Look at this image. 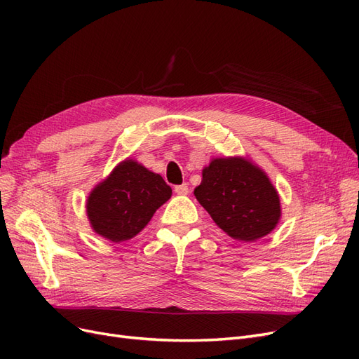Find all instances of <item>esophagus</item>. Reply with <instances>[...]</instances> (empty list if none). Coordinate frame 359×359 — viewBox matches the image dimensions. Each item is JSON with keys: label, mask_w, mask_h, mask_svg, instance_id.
Returning a JSON list of instances; mask_svg holds the SVG:
<instances>
[{"label": "esophagus", "mask_w": 359, "mask_h": 359, "mask_svg": "<svg viewBox=\"0 0 359 359\" xmlns=\"http://www.w3.org/2000/svg\"><path fill=\"white\" fill-rule=\"evenodd\" d=\"M175 193L180 194V196H186V194H189V186L187 184H181V186H177Z\"/></svg>", "instance_id": "esophagus-1"}]
</instances>
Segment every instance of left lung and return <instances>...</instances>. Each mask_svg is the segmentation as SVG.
Here are the masks:
<instances>
[{
	"label": "left lung",
	"mask_w": 359,
	"mask_h": 359,
	"mask_svg": "<svg viewBox=\"0 0 359 359\" xmlns=\"http://www.w3.org/2000/svg\"><path fill=\"white\" fill-rule=\"evenodd\" d=\"M194 196L236 241L255 243L273 232L281 219L277 189L248 157H214L202 169Z\"/></svg>",
	"instance_id": "obj_1"
}]
</instances>
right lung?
<instances>
[{
  "instance_id": "obj_1",
  "label": "right lung",
  "mask_w": 359,
  "mask_h": 359,
  "mask_svg": "<svg viewBox=\"0 0 359 359\" xmlns=\"http://www.w3.org/2000/svg\"><path fill=\"white\" fill-rule=\"evenodd\" d=\"M172 196L158 173L126 158L91 190L86 215L91 229L111 243L132 240Z\"/></svg>"
}]
</instances>
